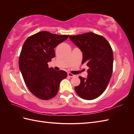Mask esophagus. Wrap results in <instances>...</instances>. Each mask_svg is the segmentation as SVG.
Returning a JSON list of instances; mask_svg holds the SVG:
<instances>
[{
    "instance_id": "34e87169",
    "label": "esophagus",
    "mask_w": 134,
    "mask_h": 134,
    "mask_svg": "<svg viewBox=\"0 0 134 134\" xmlns=\"http://www.w3.org/2000/svg\"><path fill=\"white\" fill-rule=\"evenodd\" d=\"M68 76H69V77H71V78H72V77L75 76V75L70 73V72H68Z\"/></svg>"
}]
</instances>
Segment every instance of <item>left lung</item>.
Here are the masks:
<instances>
[{
  "instance_id": "left-lung-1",
  "label": "left lung",
  "mask_w": 134,
  "mask_h": 134,
  "mask_svg": "<svg viewBox=\"0 0 134 134\" xmlns=\"http://www.w3.org/2000/svg\"><path fill=\"white\" fill-rule=\"evenodd\" d=\"M69 38L83 52L82 64L89 69L87 78L79 76L80 83L75 91L81 98L92 100L98 98L106 90L113 70L112 49L102 36L88 32Z\"/></svg>"
}]
</instances>
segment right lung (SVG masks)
<instances>
[{
	"instance_id": "1",
	"label": "right lung",
	"mask_w": 134,
	"mask_h": 134,
	"mask_svg": "<svg viewBox=\"0 0 134 134\" xmlns=\"http://www.w3.org/2000/svg\"><path fill=\"white\" fill-rule=\"evenodd\" d=\"M69 37L47 31L30 36L24 43L19 58V67L25 84L30 92L43 100L54 97L61 81L66 78L64 70L48 68V63L55 56L54 48Z\"/></svg>"
}]
</instances>
